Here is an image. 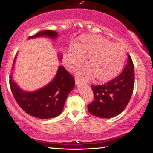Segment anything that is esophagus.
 Returning <instances> with one entry per match:
<instances>
[{
  "label": "esophagus",
  "instance_id": "esophagus-1",
  "mask_svg": "<svg viewBox=\"0 0 153 153\" xmlns=\"http://www.w3.org/2000/svg\"><path fill=\"white\" fill-rule=\"evenodd\" d=\"M75 83H76V85H81V84H84V83H83V81H81L79 80L78 78L75 79Z\"/></svg>",
  "mask_w": 153,
  "mask_h": 153
}]
</instances>
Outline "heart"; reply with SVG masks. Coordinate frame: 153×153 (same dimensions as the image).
<instances>
[{"mask_svg": "<svg viewBox=\"0 0 153 153\" xmlns=\"http://www.w3.org/2000/svg\"><path fill=\"white\" fill-rule=\"evenodd\" d=\"M88 58V68L79 72L83 79H93L98 82L109 81L123 68L125 59V51L122 45L111 44L100 36L85 35L80 42L69 50L67 60L69 68L75 69L81 66Z\"/></svg>", "mask_w": 153, "mask_h": 153, "instance_id": "heart-1", "label": "heart"}]
</instances>
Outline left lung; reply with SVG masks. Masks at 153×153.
<instances>
[{"label":"left lung","mask_w":153,"mask_h":153,"mask_svg":"<svg viewBox=\"0 0 153 153\" xmlns=\"http://www.w3.org/2000/svg\"><path fill=\"white\" fill-rule=\"evenodd\" d=\"M134 85V68L128 54L126 66L118 76L105 84L91 85L95 100L88 105L90 114L103 118L118 116L129 103Z\"/></svg>","instance_id":"8db88e82"}]
</instances>
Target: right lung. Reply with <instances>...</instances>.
Returning a JSON list of instances; mask_svg holds the SVG:
<instances>
[{
	"label": "right lung",
	"mask_w": 153,
	"mask_h": 153,
	"mask_svg": "<svg viewBox=\"0 0 153 153\" xmlns=\"http://www.w3.org/2000/svg\"><path fill=\"white\" fill-rule=\"evenodd\" d=\"M58 36L57 32L47 30L39 32L28 39L45 37L56 40ZM16 55L12 70L14 69ZM58 58L62 60L61 53L58 54ZM10 78V88L17 104L28 114L40 119L59 116L63 110L67 97L75 86L74 79L62 66L58 67L55 77L48 84L34 91H24L12 79V76Z\"/></svg>",
	"instance_id": "obj_1"
}]
</instances>
